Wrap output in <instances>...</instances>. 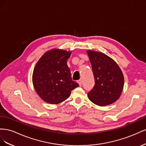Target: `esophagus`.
I'll list each match as a JSON object with an SVG mask.
<instances>
[{"label": "esophagus", "mask_w": 146, "mask_h": 146, "mask_svg": "<svg viewBox=\"0 0 146 146\" xmlns=\"http://www.w3.org/2000/svg\"><path fill=\"white\" fill-rule=\"evenodd\" d=\"M78 84H79V85H80V86H82V80H79V81H78Z\"/></svg>", "instance_id": "esophagus-1"}]
</instances>
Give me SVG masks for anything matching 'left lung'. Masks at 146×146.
<instances>
[{
    "label": "left lung",
    "instance_id": "left-lung-1",
    "mask_svg": "<svg viewBox=\"0 0 146 146\" xmlns=\"http://www.w3.org/2000/svg\"><path fill=\"white\" fill-rule=\"evenodd\" d=\"M95 78V86L87 94L90 100L98 106L110 105L120 97L124 78L117 63L104 53L87 51Z\"/></svg>",
    "mask_w": 146,
    "mask_h": 146
}]
</instances>
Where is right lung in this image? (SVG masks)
<instances>
[{"label":"right lung","mask_w":146,"mask_h":146,"mask_svg":"<svg viewBox=\"0 0 146 146\" xmlns=\"http://www.w3.org/2000/svg\"><path fill=\"white\" fill-rule=\"evenodd\" d=\"M71 51L53 49L45 52L37 62L32 74L33 85L45 102L59 104L67 99L79 84L72 80L66 64Z\"/></svg>","instance_id":"add662e5"}]
</instances>
